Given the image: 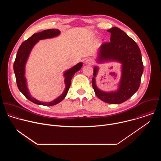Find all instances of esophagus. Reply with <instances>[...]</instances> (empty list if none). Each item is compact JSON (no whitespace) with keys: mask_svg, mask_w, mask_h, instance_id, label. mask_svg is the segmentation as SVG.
Returning <instances> with one entry per match:
<instances>
[{"mask_svg":"<svg viewBox=\"0 0 161 161\" xmlns=\"http://www.w3.org/2000/svg\"><path fill=\"white\" fill-rule=\"evenodd\" d=\"M85 64H87V65H93V64H94L93 60L92 59V58H87V59L85 60Z\"/></svg>","mask_w":161,"mask_h":161,"instance_id":"obj_1","label":"esophagus"}]
</instances>
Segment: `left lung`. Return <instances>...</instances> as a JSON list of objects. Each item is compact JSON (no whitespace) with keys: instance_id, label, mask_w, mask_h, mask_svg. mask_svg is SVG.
Here are the masks:
<instances>
[{"instance_id":"1","label":"left lung","mask_w":161,"mask_h":161,"mask_svg":"<svg viewBox=\"0 0 161 161\" xmlns=\"http://www.w3.org/2000/svg\"><path fill=\"white\" fill-rule=\"evenodd\" d=\"M107 31L111 33L110 42L101 46L97 62L114 60L122 64L119 89L105 92L97 87L95 79L99 69L97 66L94 68L92 86L101 101L109 104H120L129 99L140 87L143 73L142 53L136 42L119 28L114 27Z\"/></svg>"}]
</instances>
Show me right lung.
<instances>
[{
	"mask_svg": "<svg viewBox=\"0 0 161 161\" xmlns=\"http://www.w3.org/2000/svg\"><path fill=\"white\" fill-rule=\"evenodd\" d=\"M60 34V31L58 29H48L44 30L42 32L34 34L31 37L28 39L23 42L18 50L16 57L13 64L14 72L16 76V83L18 89L25 96V97L28 99L31 102L42 106H53L55 105L60 102H61L66 96L69 88L71 83V79L74 76L75 73L78 71L80 70L83 64L82 62H80L70 69L66 71L64 75L65 76V88L64 91L62 94H61L58 97L55 99L54 101L49 103H43L42 101H39L34 97H31L29 94V90L27 86V81L25 77V67L29 54L34 47V46L41 39H48L56 37Z\"/></svg>",
	"mask_w": 161,
	"mask_h": 161,
	"instance_id": "right-lung-1",
	"label": "right lung"
}]
</instances>
